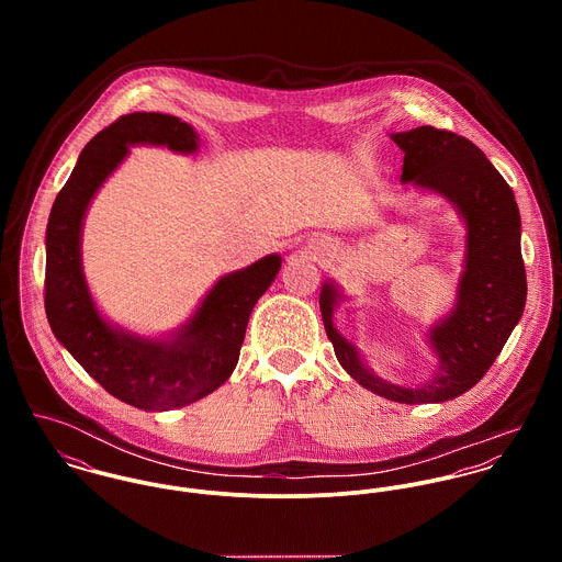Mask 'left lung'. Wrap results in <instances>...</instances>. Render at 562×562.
<instances>
[{
	"mask_svg": "<svg viewBox=\"0 0 562 562\" xmlns=\"http://www.w3.org/2000/svg\"><path fill=\"white\" fill-rule=\"evenodd\" d=\"M392 140L404 154L402 183L450 201L468 232L454 307L426 333L437 370L413 387L376 376L333 324L341 294L330 279L322 283V322L337 361L361 387L402 404L452 401L481 381L521 321L528 288L519 207L510 186L472 140L430 125L392 134Z\"/></svg>",
	"mask_w": 562,
	"mask_h": 562,
	"instance_id": "1",
	"label": "left lung"
}]
</instances>
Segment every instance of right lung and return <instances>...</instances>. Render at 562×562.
Returning a JSON list of instances; mask_svg holds the SVG:
<instances>
[{
  "label": "right lung",
  "instance_id": "right-lung-1",
  "mask_svg": "<svg viewBox=\"0 0 562 562\" xmlns=\"http://www.w3.org/2000/svg\"><path fill=\"white\" fill-rule=\"evenodd\" d=\"M199 143V134L177 116H121L83 147L47 223L45 312L56 339L108 394L145 411L201 401L232 376L250 312L281 268L274 252L221 277L190 321L160 339L130 333L99 314L81 268V225L92 196L130 147L194 154Z\"/></svg>",
  "mask_w": 562,
  "mask_h": 562
}]
</instances>
